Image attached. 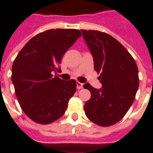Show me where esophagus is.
<instances>
[{"label": "esophagus", "instance_id": "34e87169", "mask_svg": "<svg viewBox=\"0 0 153 153\" xmlns=\"http://www.w3.org/2000/svg\"><path fill=\"white\" fill-rule=\"evenodd\" d=\"M76 85H77V88H78V89H81V88H83V84L82 83L79 82H77Z\"/></svg>", "mask_w": 153, "mask_h": 153}]
</instances>
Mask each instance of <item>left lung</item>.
Here are the masks:
<instances>
[{
	"label": "left lung",
	"mask_w": 153,
	"mask_h": 153,
	"mask_svg": "<svg viewBox=\"0 0 153 153\" xmlns=\"http://www.w3.org/2000/svg\"><path fill=\"white\" fill-rule=\"evenodd\" d=\"M81 31L102 84L99 89L84 85L91 92V98L85 103V113L95 124L111 126L124 117L134 102L139 85L138 67L114 37L99 31Z\"/></svg>",
	"instance_id": "obj_1"
}]
</instances>
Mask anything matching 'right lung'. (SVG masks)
I'll use <instances>...</instances> for the list:
<instances>
[{"mask_svg": "<svg viewBox=\"0 0 153 153\" xmlns=\"http://www.w3.org/2000/svg\"><path fill=\"white\" fill-rule=\"evenodd\" d=\"M82 36L78 29H50L37 34L18 54L11 80L22 109L31 120L42 124L64 115L76 91V81H65L52 72L61 69L66 51Z\"/></svg>", "mask_w": 153, "mask_h": 153, "instance_id": "1", "label": "right lung"}]
</instances>
